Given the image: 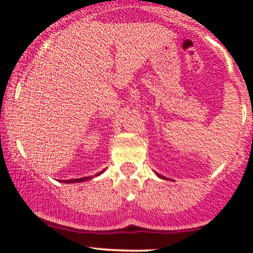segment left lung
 Returning <instances> with one entry per match:
<instances>
[{
	"instance_id": "1",
	"label": "left lung",
	"mask_w": 253,
	"mask_h": 253,
	"mask_svg": "<svg viewBox=\"0 0 253 253\" xmlns=\"http://www.w3.org/2000/svg\"><path fill=\"white\" fill-rule=\"evenodd\" d=\"M157 176H158V177H161V178H165L164 176H161V175H159V173H157Z\"/></svg>"
}]
</instances>
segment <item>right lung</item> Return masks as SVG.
<instances>
[{"label":"right lung","instance_id":"right-lung-1","mask_svg":"<svg viewBox=\"0 0 253 253\" xmlns=\"http://www.w3.org/2000/svg\"><path fill=\"white\" fill-rule=\"evenodd\" d=\"M103 171H101L100 173H97L96 176L101 175ZM88 179H91V177H82V178H75V179H68V181H64V183H76V182H84V181H88Z\"/></svg>","mask_w":253,"mask_h":253}]
</instances>
